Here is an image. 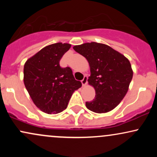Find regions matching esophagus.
I'll return each mask as SVG.
<instances>
[{
  "label": "esophagus",
  "instance_id": "obj_1",
  "mask_svg": "<svg viewBox=\"0 0 157 157\" xmlns=\"http://www.w3.org/2000/svg\"><path fill=\"white\" fill-rule=\"evenodd\" d=\"M87 80H88V77L87 76H84L83 79H82V81H81L82 86H86V84H87V82H88Z\"/></svg>",
  "mask_w": 157,
  "mask_h": 157
}]
</instances>
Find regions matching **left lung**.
I'll list each match as a JSON object with an SVG mask.
<instances>
[{"instance_id":"left-lung-1","label":"left lung","mask_w":157,"mask_h":157,"mask_svg":"<svg viewBox=\"0 0 157 157\" xmlns=\"http://www.w3.org/2000/svg\"><path fill=\"white\" fill-rule=\"evenodd\" d=\"M73 48L89 62L91 75L88 82L96 94L93 100L86 102V108L97 113L112 111L125 97L132 80L130 61L103 44L86 43Z\"/></svg>"}]
</instances>
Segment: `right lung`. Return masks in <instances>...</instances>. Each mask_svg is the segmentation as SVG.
<instances>
[{"label": "right lung", "instance_id": "1", "mask_svg": "<svg viewBox=\"0 0 157 157\" xmlns=\"http://www.w3.org/2000/svg\"><path fill=\"white\" fill-rule=\"evenodd\" d=\"M71 44L46 46L29 58L23 68V82L35 105L52 114L67 108L72 94L82 86L69 67L61 68L60 60Z\"/></svg>", "mask_w": 157, "mask_h": 157}]
</instances>
